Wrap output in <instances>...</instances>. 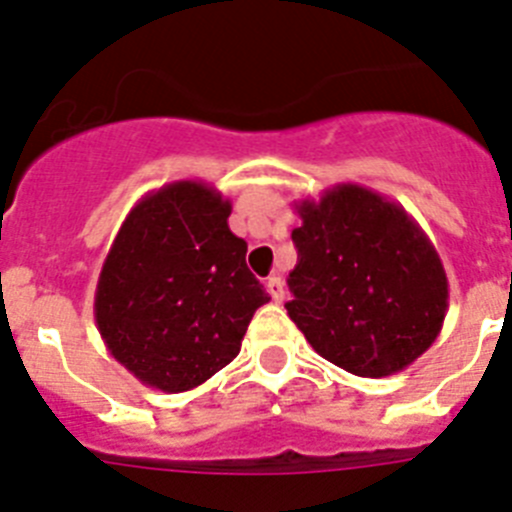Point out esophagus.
I'll return each mask as SVG.
<instances>
[{
    "instance_id": "34e87169",
    "label": "esophagus",
    "mask_w": 512,
    "mask_h": 512,
    "mask_svg": "<svg viewBox=\"0 0 512 512\" xmlns=\"http://www.w3.org/2000/svg\"><path fill=\"white\" fill-rule=\"evenodd\" d=\"M266 289H269V295L274 302H282L284 300V282L279 274H274V277L266 279Z\"/></svg>"
}]
</instances>
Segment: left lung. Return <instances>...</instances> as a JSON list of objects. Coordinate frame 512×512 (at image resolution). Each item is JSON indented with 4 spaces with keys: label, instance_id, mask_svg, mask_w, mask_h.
<instances>
[{
    "label": "left lung",
    "instance_id": "obj_1",
    "mask_svg": "<svg viewBox=\"0 0 512 512\" xmlns=\"http://www.w3.org/2000/svg\"><path fill=\"white\" fill-rule=\"evenodd\" d=\"M297 264L287 315L330 364L356 377L408 369L449 310L441 256L415 217L361 184L295 202Z\"/></svg>",
    "mask_w": 512,
    "mask_h": 512
}]
</instances>
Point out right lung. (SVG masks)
<instances>
[{"label": "right lung", "mask_w": 512, "mask_h": 512, "mask_svg": "<svg viewBox=\"0 0 512 512\" xmlns=\"http://www.w3.org/2000/svg\"><path fill=\"white\" fill-rule=\"evenodd\" d=\"M230 200L197 179L135 202L99 271L94 320L138 382L187 392L238 356L253 312L271 300L228 228Z\"/></svg>", "instance_id": "1"}]
</instances>
